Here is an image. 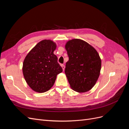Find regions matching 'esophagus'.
Segmentation results:
<instances>
[{"mask_svg": "<svg viewBox=\"0 0 129 129\" xmlns=\"http://www.w3.org/2000/svg\"><path fill=\"white\" fill-rule=\"evenodd\" d=\"M61 67H62V69H63V71H64V68H65V66H64V65L62 64H61Z\"/></svg>", "mask_w": 129, "mask_h": 129, "instance_id": "esophagus-1", "label": "esophagus"}]
</instances>
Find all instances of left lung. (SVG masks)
I'll use <instances>...</instances> for the list:
<instances>
[{
	"instance_id": "1",
	"label": "left lung",
	"mask_w": 129,
	"mask_h": 129,
	"mask_svg": "<svg viewBox=\"0 0 129 129\" xmlns=\"http://www.w3.org/2000/svg\"><path fill=\"white\" fill-rule=\"evenodd\" d=\"M65 48L69 60L64 72L71 87L79 92L90 90L100 74L101 60L99 53L88 43L78 39L68 41Z\"/></svg>"
}]
</instances>
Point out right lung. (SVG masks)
<instances>
[{"label":"right lung","mask_w":129,"mask_h":129,"mask_svg":"<svg viewBox=\"0 0 129 129\" xmlns=\"http://www.w3.org/2000/svg\"><path fill=\"white\" fill-rule=\"evenodd\" d=\"M56 45L50 40L38 43L26 56L22 72L27 83L34 91L45 92L51 88L62 68L54 54Z\"/></svg>","instance_id":"add662e5"}]
</instances>
